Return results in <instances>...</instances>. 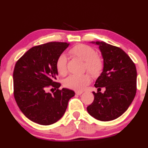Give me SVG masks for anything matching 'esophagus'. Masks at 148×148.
Returning <instances> with one entry per match:
<instances>
[{
  "label": "esophagus",
  "instance_id": "obj_1",
  "mask_svg": "<svg viewBox=\"0 0 148 148\" xmlns=\"http://www.w3.org/2000/svg\"><path fill=\"white\" fill-rule=\"evenodd\" d=\"M75 94L76 95H81V94H83V92L82 91H78V92H76Z\"/></svg>",
  "mask_w": 148,
  "mask_h": 148
}]
</instances>
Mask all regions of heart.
Wrapping results in <instances>:
<instances>
[{"instance_id": "heart-1", "label": "heart", "mask_w": 148, "mask_h": 148, "mask_svg": "<svg viewBox=\"0 0 148 148\" xmlns=\"http://www.w3.org/2000/svg\"><path fill=\"white\" fill-rule=\"evenodd\" d=\"M69 54L72 56L77 57L85 61V68L92 75L97 76L101 74L103 69L102 58L97 54V51L90 46L79 44L71 48ZM56 69L58 74L65 76L67 72V58L65 54H60L56 61ZM90 82V77L88 74L81 75L72 74L64 81V85L66 88L74 90H82Z\"/></svg>"}]
</instances>
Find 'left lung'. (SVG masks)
Here are the masks:
<instances>
[{
	"label": "left lung",
	"mask_w": 148,
	"mask_h": 148,
	"mask_svg": "<svg viewBox=\"0 0 148 148\" xmlns=\"http://www.w3.org/2000/svg\"><path fill=\"white\" fill-rule=\"evenodd\" d=\"M96 44L99 45L104 66L94 85L98 92H93L94 101L87 110L97 120L109 121L121 116L134 100L136 69L134 62L122 49L103 41ZM101 87L106 88L104 93L100 92Z\"/></svg>",
	"instance_id": "8db88e82"
}]
</instances>
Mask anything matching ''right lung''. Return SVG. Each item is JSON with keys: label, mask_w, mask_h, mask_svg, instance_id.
<instances>
[{"label": "right lung", "mask_w": 148, "mask_h": 148, "mask_svg": "<svg viewBox=\"0 0 148 148\" xmlns=\"http://www.w3.org/2000/svg\"><path fill=\"white\" fill-rule=\"evenodd\" d=\"M69 43L50 42L34 46L18 60L14 67V96L27 118L42 125L55 123L63 116L74 91L59 90L56 81L57 58ZM49 88H54L52 94Z\"/></svg>", "instance_id": "add662e5"}]
</instances>
